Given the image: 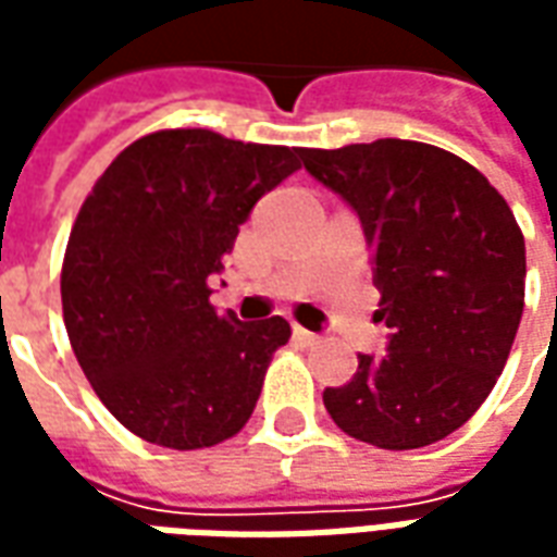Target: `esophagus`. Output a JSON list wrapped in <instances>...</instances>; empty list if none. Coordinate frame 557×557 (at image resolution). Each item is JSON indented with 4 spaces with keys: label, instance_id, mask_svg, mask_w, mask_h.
<instances>
[{
    "label": "esophagus",
    "instance_id": "34e87169",
    "mask_svg": "<svg viewBox=\"0 0 557 557\" xmlns=\"http://www.w3.org/2000/svg\"><path fill=\"white\" fill-rule=\"evenodd\" d=\"M292 337L298 339V343H301V346H315V343H319V334H313V331H307V327H301V325H295L292 327Z\"/></svg>",
    "mask_w": 557,
    "mask_h": 557
}]
</instances>
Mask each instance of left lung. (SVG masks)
<instances>
[{"label": "left lung", "instance_id": "obj_1", "mask_svg": "<svg viewBox=\"0 0 557 557\" xmlns=\"http://www.w3.org/2000/svg\"><path fill=\"white\" fill-rule=\"evenodd\" d=\"M304 170L343 196L373 247L391 327L382 358L325 387L339 430L414 450L459 430L498 382L525 307V238L486 175L444 148L375 139L301 148Z\"/></svg>", "mask_w": 557, "mask_h": 557}]
</instances>
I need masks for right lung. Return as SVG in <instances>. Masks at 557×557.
Returning a JSON list of instances; mask_svg holds the SVG:
<instances>
[{"label":"right lung","instance_id":"right-lung-1","mask_svg":"<svg viewBox=\"0 0 557 557\" xmlns=\"http://www.w3.org/2000/svg\"><path fill=\"white\" fill-rule=\"evenodd\" d=\"M301 170V148L256 146L202 127L131 143L79 208L62 262L67 339L122 426L196 450L250 420L283 315L238 322L208 301V277L253 206Z\"/></svg>","mask_w":557,"mask_h":557}]
</instances>
